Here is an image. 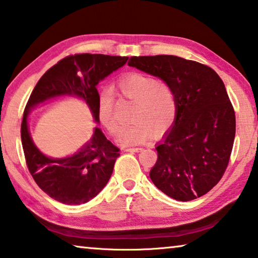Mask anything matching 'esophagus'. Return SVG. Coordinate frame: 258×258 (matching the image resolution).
<instances>
[{
	"mask_svg": "<svg viewBox=\"0 0 258 258\" xmlns=\"http://www.w3.org/2000/svg\"><path fill=\"white\" fill-rule=\"evenodd\" d=\"M141 150H142V148H140V147H138V148H126V149H125V151H128V152H139Z\"/></svg>",
	"mask_w": 258,
	"mask_h": 258,
	"instance_id": "esophagus-1",
	"label": "esophagus"
}]
</instances>
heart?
I'll return each mask as SVG.
<instances>
[{"instance_id": "b5f03b06", "label": "heart", "mask_w": 258, "mask_h": 258, "mask_svg": "<svg viewBox=\"0 0 258 258\" xmlns=\"http://www.w3.org/2000/svg\"><path fill=\"white\" fill-rule=\"evenodd\" d=\"M117 97L133 102L130 118L132 124L119 132L117 141L123 146L146 142L155 133L157 137L168 132L176 119L175 93L166 83L140 73L128 74L117 83ZM98 115L101 124L111 134L120 128L116 116V99L110 90L98 95Z\"/></svg>"}]
</instances>
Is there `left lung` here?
I'll use <instances>...</instances> for the list:
<instances>
[{
    "mask_svg": "<svg viewBox=\"0 0 258 258\" xmlns=\"http://www.w3.org/2000/svg\"><path fill=\"white\" fill-rule=\"evenodd\" d=\"M128 66L161 78L177 102L171 132L156 147L151 181L180 202L206 195L228 167L235 135L234 109L223 81L206 64L175 55L132 56Z\"/></svg>",
    "mask_w": 258,
    "mask_h": 258,
    "instance_id": "1",
    "label": "left lung"
}]
</instances>
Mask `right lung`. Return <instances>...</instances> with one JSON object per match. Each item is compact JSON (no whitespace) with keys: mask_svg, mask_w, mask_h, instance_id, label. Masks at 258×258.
Listing matches in <instances>:
<instances>
[{"mask_svg":"<svg viewBox=\"0 0 258 258\" xmlns=\"http://www.w3.org/2000/svg\"><path fill=\"white\" fill-rule=\"evenodd\" d=\"M127 59L90 53L66 56L40 78L30 94L20 131L26 164L36 184L56 202L80 205L94 198L110 178L120 155L119 148L95 127L92 139L77 154L62 159L49 158L30 138L27 123L30 109L60 95H75L85 100L95 121H99L98 83L123 67Z\"/></svg>","mask_w":258,"mask_h":258,"instance_id":"add662e5","label":"right lung"}]
</instances>
